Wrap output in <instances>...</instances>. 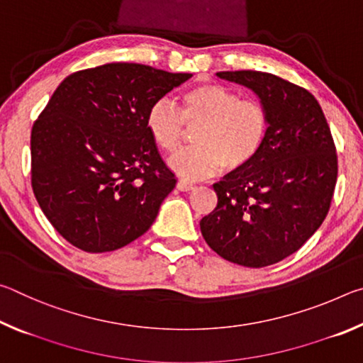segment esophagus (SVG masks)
<instances>
[{
	"instance_id": "obj_1",
	"label": "esophagus",
	"mask_w": 363,
	"mask_h": 363,
	"mask_svg": "<svg viewBox=\"0 0 363 363\" xmlns=\"http://www.w3.org/2000/svg\"><path fill=\"white\" fill-rule=\"evenodd\" d=\"M177 189L182 190V192H189V190L195 189V184L187 181V179H179L177 181Z\"/></svg>"
}]
</instances>
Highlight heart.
<instances>
[{"label":"heart","instance_id":"b5f03b06","mask_svg":"<svg viewBox=\"0 0 363 363\" xmlns=\"http://www.w3.org/2000/svg\"><path fill=\"white\" fill-rule=\"evenodd\" d=\"M145 126L160 150L174 153L194 133L195 147L169 160L174 173L184 177H206L223 167L237 171L250 164L266 143L270 118L266 106L242 96L224 84L205 82L184 91L179 108L168 99L152 104Z\"/></svg>","mask_w":363,"mask_h":363}]
</instances>
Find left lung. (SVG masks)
<instances>
[{"label":"left lung","mask_w":363,"mask_h":363,"mask_svg":"<svg viewBox=\"0 0 363 363\" xmlns=\"http://www.w3.org/2000/svg\"><path fill=\"white\" fill-rule=\"evenodd\" d=\"M216 75L255 91L270 126L253 162L213 186L218 205L200 220L201 235L227 261L266 267L298 251L327 218L336 147L320 104L307 89L264 72Z\"/></svg>","instance_id":"left-lung-1"}]
</instances>
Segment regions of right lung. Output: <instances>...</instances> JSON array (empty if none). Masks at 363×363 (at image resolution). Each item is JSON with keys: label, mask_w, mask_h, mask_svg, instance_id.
<instances>
[{"label": "right lung", "mask_w": 363, "mask_h": 363, "mask_svg": "<svg viewBox=\"0 0 363 363\" xmlns=\"http://www.w3.org/2000/svg\"><path fill=\"white\" fill-rule=\"evenodd\" d=\"M190 77L115 62L72 73L54 91L32 128V187L73 247L106 253L149 230L176 176L145 116Z\"/></svg>", "instance_id": "1"}]
</instances>
